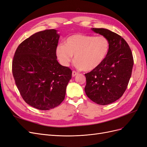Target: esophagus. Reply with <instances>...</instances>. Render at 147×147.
Wrapping results in <instances>:
<instances>
[{
	"label": "esophagus",
	"mask_w": 147,
	"mask_h": 147,
	"mask_svg": "<svg viewBox=\"0 0 147 147\" xmlns=\"http://www.w3.org/2000/svg\"><path fill=\"white\" fill-rule=\"evenodd\" d=\"M78 74V73L77 72H75V71H73L72 72V76L73 77H75V75H77Z\"/></svg>",
	"instance_id": "34e87169"
}]
</instances>
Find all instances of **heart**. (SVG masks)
Returning <instances> with one entry per match:
<instances>
[{
    "label": "heart",
    "instance_id": "obj_1",
    "mask_svg": "<svg viewBox=\"0 0 147 147\" xmlns=\"http://www.w3.org/2000/svg\"><path fill=\"white\" fill-rule=\"evenodd\" d=\"M109 40L104 36L76 34L66 39L65 45L60 44L56 53L59 63L67 66L75 55V65L79 69L91 71L102 64L108 55Z\"/></svg>",
    "mask_w": 147,
    "mask_h": 147
}]
</instances>
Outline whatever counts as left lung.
<instances>
[{"label":"left lung","instance_id":"1","mask_svg":"<svg viewBox=\"0 0 147 147\" xmlns=\"http://www.w3.org/2000/svg\"><path fill=\"white\" fill-rule=\"evenodd\" d=\"M109 40L108 55L98 67L85 74L86 94L95 103L105 105L119 99L126 91L134 64L131 48L123 38L109 29L91 28Z\"/></svg>","mask_w":147,"mask_h":147}]
</instances>
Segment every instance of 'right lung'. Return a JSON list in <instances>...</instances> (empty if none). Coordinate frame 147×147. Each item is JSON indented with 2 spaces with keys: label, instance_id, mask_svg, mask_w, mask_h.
Wrapping results in <instances>:
<instances>
[{
  "label": "right lung",
  "instance_id": "right-lung-1",
  "mask_svg": "<svg viewBox=\"0 0 147 147\" xmlns=\"http://www.w3.org/2000/svg\"><path fill=\"white\" fill-rule=\"evenodd\" d=\"M57 31H40L26 39L17 48L12 62L13 75L22 97L38 110L61 104L72 78V70L57 61L60 37Z\"/></svg>",
  "mask_w": 147,
  "mask_h": 147
}]
</instances>
